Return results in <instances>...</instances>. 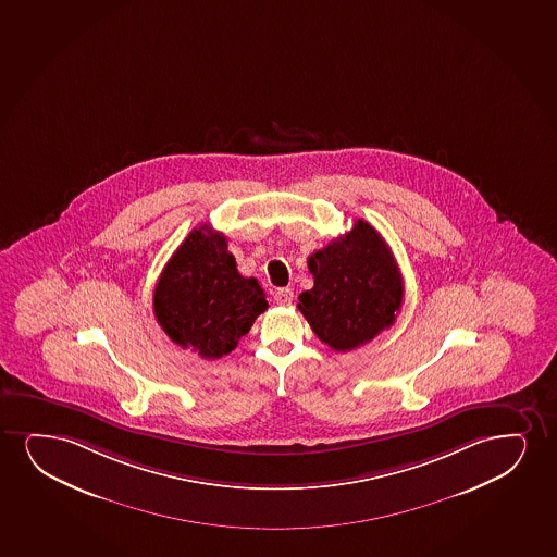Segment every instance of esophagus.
<instances>
[{
    "mask_svg": "<svg viewBox=\"0 0 557 557\" xmlns=\"http://www.w3.org/2000/svg\"><path fill=\"white\" fill-rule=\"evenodd\" d=\"M275 301L278 305H289L294 301V289L281 288L275 292Z\"/></svg>",
    "mask_w": 557,
    "mask_h": 557,
    "instance_id": "34e87169",
    "label": "esophagus"
}]
</instances>
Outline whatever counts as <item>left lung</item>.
Segmentation results:
<instances>
[{
  "label": "left lung",
  "mask_w": 557,
  "mask_h": 557,
  "mask_svg": "<svg viewBox=\"0 0 557 557\" xmlns=\"http://www.w3.org/2000/svg\"><path fill=\"white\" fill-rule=\"evenodd\" d=\"M314 286L299 296L312 332L337 352H350L394 324L403 278L394 253L366 220L309 258Z\"/></svg>",
  "instance_id": "8db88e82"
}]
</instances>
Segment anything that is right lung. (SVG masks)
<instances>
[{"label":"right lung","instance_id":"1","mask_svg":"<svg viewBox=\"0 0 557 557\" xmlns=\"http://www.w3.org/2000/svg\"><path fill=\"white\" fill-rule=\"evenodd\" d=\"M152 305L168 337L205 359L232 352L269 307L258 281L237 271L224 235L207 224L191 230L171 256Z\"/></svg>","mask_w":557,"mask_h":557}]
</instances>
